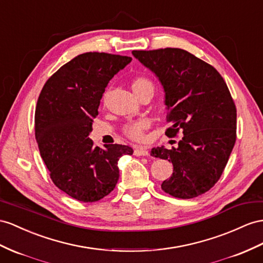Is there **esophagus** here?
<instances>
[{
    "label": "esophagus",
    "instance_id": "esophagus-1",
    "mask_svg": "<svg viewBox=\"0 0 263 263\" xmlns=\"http://www.w3.org/2000/svg\"><path fill=\"white\" fill-rule=\"evenodd\" d=\"M134 156L147 157V156H149V151H147L146 147H144V146H139V147H137L136 150H134Z\"/></svg>",
    "mask_w": 263,
    "mask_h": 263
}]
</instances>
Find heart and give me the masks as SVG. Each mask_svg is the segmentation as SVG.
Listing matches in <instances>:
<instances>
[{"label": "heart", "mask_w": 263, "mask_h": 263, "mask_svg": "<svg viewBox=\"0 0 263 263\" xmlns=\"http://www.w3.org/2000/svg\"><path fill=\"white\" fill-rule=\"evenodd\" d=\"M131 87L133 92L136 93V96H138L139 98L146 91H154V85L152 83V81L143 76L134 77L131 81ZM103 100L105 101V96L103 97ZM147 126H149V124H147L146 121H134V122L126 123L123 126V133L131 140L142 141L144 139V132L147 129Z\"/></svg>", "instance_id": "1"}]
</instances>
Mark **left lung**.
<instances>
[{"instance_id":"left-lung-1","label":"left lung","mask_w":263,"mask_h":263,"mask_svg":"<svg viewBox=\"0 0 263 263\" xmlns=\"http://www.w3.org/2000/svg\"><path fill=\"white\" fill-rule=\"evenodd\" d=\"M156 73L165 92L166 137L182 133L177 149H152L170 161L173 173L161 187L179 199L203 194L218 182L237 139V107L221 74L187 51H132Z\"/></svg>"}]
</instances>
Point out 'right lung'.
I'll return each instance as SVG.
<instances>
[{
  "label": "right lung",
  "instance_id": "1",
  "mask_svg": "<svg viewBox=\"0 0 263 263\" xmlns=\"http://www.w3.org/2000/svg\"><path fill=\"white\" fill-rule=\"evenodd\" d=\"M131 60L83 53L51 76L39 96L34 130L40 153L53 183L78 201L96 202L113 191L119 159L133 153L122 144L100 149L89 138L107 83Z\"/></svg>",
  "mask_w": 263,
  "mask_h": 263
}]
</instances>
